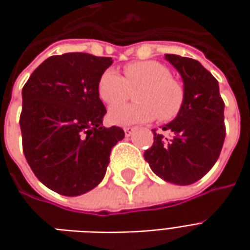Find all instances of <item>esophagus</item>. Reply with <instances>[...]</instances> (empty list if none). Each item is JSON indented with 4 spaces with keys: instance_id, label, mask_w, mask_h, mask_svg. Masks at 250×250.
Segmentation results:
<instances>
[{
    "instance_id": "esophagus-1",
    "label": "esophagus",
    "mask_w": 250,
    "mask_h": 250,
    "mask_svg": "<svg viewBox=\"0 0 250 250\" xmlns=\"http://www.w3.org/2000/svg\"><path fill=\"white\" fill-rule=\"evenodd\" d=\"M132 132H134V128H130V127H125V136H130Z\"/></svg>"
}]
</instances>
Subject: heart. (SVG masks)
I'll return each mask as SVG.
<instances>
[{"mask_svg":"<svg viewBox=\"0 0 250 250\" xmlns=\"http://www.w3.org/2000/svg\"><path fill=\"white\" fill-rule=\"evenodd\" d=\"M136 90L132 104L115 106L109 109L108 119L118 125L147 123L155 119L173 120L184 105L185 89L171 77V71L159 62H130L125 66V77L108 68L102 73L98 83L100 99L108 105L125 101Z\"/></svg>","mask_w":250,"mask_h":250,"instance_id":"1","label":"heart"}]
</instances>
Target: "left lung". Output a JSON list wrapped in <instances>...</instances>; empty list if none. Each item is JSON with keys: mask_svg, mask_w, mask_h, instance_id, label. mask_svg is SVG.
I'll use <instances>...</instances> for the list:
<instances>
[{"mask_svg": "<svg viewBox=\"0 0 250 250\" xmlns=\"http://www.w3.org/2000/svg\"><path fill=\"white\" fill-rule=\"evenodd\" d=\"M165 59L182 77L184 105L175 119L163 125L170 139L154 131V143L145 151V159L159 178L186 186L202 178L220 157L225 104L218 82L201 62L178 55Z\"/></svg>", "mask_w": 250, "mask_h": 250, "instance_id": "1", "label": "left lung"}]
</instances>
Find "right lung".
Here are the masks:
<instances>
[{
    "instance_id": "right-lung-1",
    "label": "right lung",
    "mask_w": 250,
    "mask_h": 250,
    "mask_svg": "<svg viewBox=\"0 0 250 250\" xmlns=\"http://www.w3.org/2000/svg\"><path fill=\"white\" fill-rule=\"evenodd\" d=\"M111 57L64 53L40 64L22 88L20 127L32 171L56 193L76 197L103 181L125 131L104 127L98 83Z\"/></svg>"
}]
</instances>
